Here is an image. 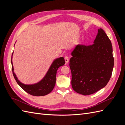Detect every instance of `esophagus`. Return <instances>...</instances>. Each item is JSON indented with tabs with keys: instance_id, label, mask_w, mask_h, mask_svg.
I'll use <instances>...</instances> for the list:
<instances>
[{
	"instance_id": "34e87169",
	"label": "esophagus",
	"mask_w": 125,
	"mask_h": 125,
	"mask_svg": "<svg viewBox=\"0 0 125 125\" xmlns=\"http://www.w3.org/2000/svg\"><path fill=\"white\" fill-rule=\"evenodd\" d=\"M69 58L67 56H66L65 57V62H66V63H68V62H69Z\"/></svg>"
}]
</instances>
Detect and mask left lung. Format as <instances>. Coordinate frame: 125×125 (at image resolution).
I'll use <instances>...</instances> for the list:
<instances>
[{"label": "left lung", "instance_id": "obj_1", "mask_svg": "<svg viewBox=\"0 0 125 125\" xmlns=\"http://www.w3.org/2000/svg\"><path fill=\"white\" fill-rule=\"evenodd\" d=\"M71 55V85L78 93L93 94L105 87L114 67L112 45L104 30L98 29L93 44L77 45Z\"/></svg>", "mask_w": 125, "mask_h": 125}]
</instances>
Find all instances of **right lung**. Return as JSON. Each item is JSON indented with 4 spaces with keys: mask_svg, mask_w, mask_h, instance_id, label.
<instances>
[{
    "mask_svg": "<svg viewBox=\"0 0 125 125\" xmlns=\"http://www.w3.org/2000/svg\"><path fill=\"white\" fill-rule=\"evenodd\" d=\"M15 45V44H14ZM11 57L12 71L15 80L17 83L25 92L33 96H44L51 93L53 90L56 84L57 70L60 66L65 65V59L63 57L56 58L53 60L44 77L38 82L34 84H24L19 80L16 73H14L12 63V56Z\"/></svg>",
    "mask_w": 125,
    "mask_h": 125,
    "instance_id": "obj_1",
    "label": "right lung"
}]
</instances>
